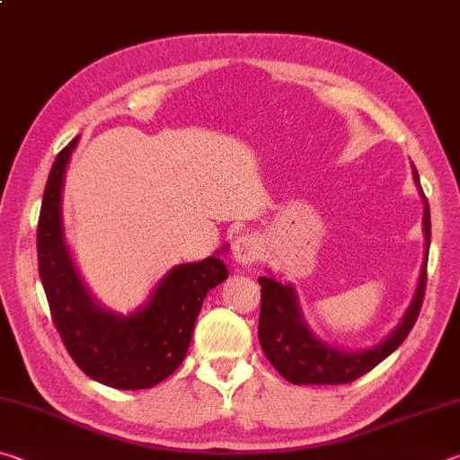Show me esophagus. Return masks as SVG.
<instances>
[{"label": "esophagus", "instance_id": "obj_1", "mask_svg": "<svg viewBox=\"0 0 460 460\" xmlns=\"http://www.w3.org/2000/svg\"><path fill=\"white\" fill-rule=\"evenodd\" d=\"M233 258H235L239 263H243V266H249V263L258 261L260 247H258V241H255V237L239 235L235 241H233Z\"/></svg>", "mask_w": 460, "mask_h": 460}]
</instances>
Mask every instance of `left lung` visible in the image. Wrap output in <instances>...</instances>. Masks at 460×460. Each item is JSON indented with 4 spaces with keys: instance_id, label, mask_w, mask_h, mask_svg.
I'll return each mask as SVG.
<instances>
[{
    "instance_id": "8db88e82",
    "label": "left lung",
    "mask_w": 460,
    "mask_h": 460,
    "mask_svg": "<svg viewBox=\"0 0 460 460\" xmlns=\"http://www.w3.org/2000/svg\"><path fill=\"white\" fill-rule=\"evenodd\" d=\"M414 174L418 181L416 170ZM424 200V231L428 252V247H430V207H428V199ZM426 268L428 258L424 260L422 276H420L414 302L410 305L406 316H403L402 323L398 324V329L389 334L384 342H379V345L373 349H367V351H341L337 347H331L326 345V342L318 341L314 334L302 324L292 288L278 282L274 278L261 276V308L258 337L268 361L274 365L279 376L296 385H337L359 379L365 373L376 367V365L384 361L385 357L392 355L395 349L402 345L403 339L408 337L411 326L416 324L426 294Z\"/></svg>"
}]
</instances>
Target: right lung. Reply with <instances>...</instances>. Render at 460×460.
<instances>
[{
    "label": "right lung",
    "mask_w": 460,
    "mask_h": 460,
    "mask_svg": "<svg viewBox=\"0 0 460 460\" xmlns=\"http://www.w3.org/2000/svg\"><path fill=\"white\" fill-rule=\"evenodd\" d=\"M75 137L58 152L46 182L36 245L38 271L58 331L73 361L99 384L147 389L181 367L208 290L227 279L217 255L176 266L162 279L147 306L131 316L101 310L84 290L68 258L60 225V192Z\"/></svg>",
    "instance_id": "obj_1"
}]
</instances>
